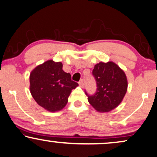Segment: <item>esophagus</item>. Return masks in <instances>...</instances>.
<instances>
[{
  "instance_id": "esophagus-1",
  "label": "esophagus",
  "mask_w": 157,
  "mask_h": 157,
  "mask_svg": "<svg viewBox=\"0 0 157 157\" xmlns=\"http://www.w3.org/2000/svg\"><path fill=\"white\" fill-rule=\"evenodd\" d=\"M79 84L81 87H84V85H85V82H84V80L83 79H81L80 80V82H79Z\"/></svg>"
}]
</instances>
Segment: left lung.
<instances>
[{
	"instance_id": "obj_1",
	"label": "left lung",
	"mask_w": 157,
	"mask_h": 157,
	"mask_svg": "<svg viewBox=\"0 0 157 157\" xmlns=\"http://www.w3.org/2000/svg\"><path fill=\"white\" fill-rule=\"evenodd\" d=\"M97 89L93 95L85 90L88 100L93 108L101 112H107L116 108L124 98L128 88L124 72L112 61L100 62L92 72Z\"/></svg>"
}]
</instances>
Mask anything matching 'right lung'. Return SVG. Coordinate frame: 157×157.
<instances>
[{"label": "right lung", "mask_w": 157, "mask_h": 157, "mask_svg": "<svg viewBox=\"0 0 157 157\" xmlns=\"http://www.w3.org/2000/svg\"><path fill=\"white\" fill-rule=\"evenodd\" d=\"M62 66L61 62L49 60L37 66L29 75L32 96L49 112L62 109L72 90L78 85L69 73L64 72Z\"/></svg>", "instance_id": "right-lung-1"}]
</instances>
